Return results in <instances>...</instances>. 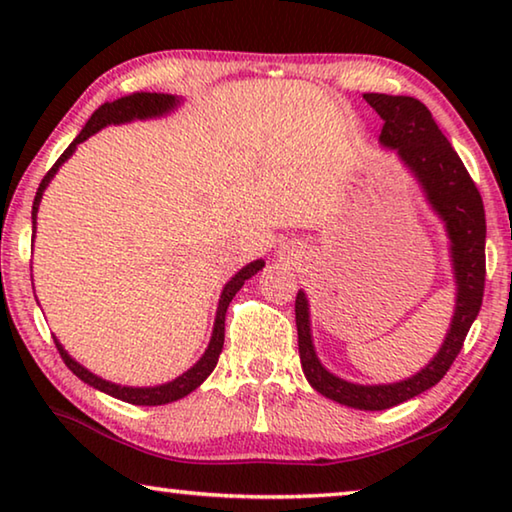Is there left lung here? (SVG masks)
Segmentation results:
<instances>
[{
  "label": "left lung",
  "instance_id": "1",
  "mask_svg": "<svg viewBox=\"0 0 512 512\" xmlns=\"http://www.w3.org/2000/svg\"><path fill=\"white\" fill-rule=\"evenodd\" d=\"M363 99L384 119L379 135L381 146L397 153L400 162L418 180L431 210L445 223L449 262L456 282L452 323L443 345L427 366L393 384H354L336 377L320 363L311 339L309 300L302 289L296 296V325L302 372L314 391L350 409L384 411L436 386L461 352L483 300L485 212L474 180L424 103L413 97L377 92L363 94Z\"/></svg>",
  "mask_w": 512,
  "mask_h": 512
}]
</instances>
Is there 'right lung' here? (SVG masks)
<instances>
[{
	"mask_svg": "<svg viewBox=\"0 0 512 512\" xmlns=\"http://www.w3.org/2000/svg\"><path fill=\"white\" fill-rule=\"evenodd\" d=\"M180 103H183V97H176V94H162V92H133L128 94V97H121L117 101H108L99 106L97 110L92 112V117L88 119V124L83 126V131L76 135V140L67 146L65 153L60 155L56 160L54 167L47 171V176L42 178V183L36 192V198H33V210H31V223H33V239H36V221H38V210H40V201H42V194H45V189L49 187L51 180L58 173V169L63 167V164L72 158V153L76 151V146L81 142L88 140L94 133H99L101 128H106L110 124H128V121H144V119H158L169 115V112L178 110ZM264 268V259H255V262L246 264L241 271H237L235 275L230 277L228 284H225L223 291H221V298H219V307H216V316H214V327H212V336H210V343H207V348L203 352V357L198 359L192 368L185 370L183 375H178L176 379L167 381V384H160V386H121V384H112V381L103 379L99 375H94L85 366H81L79 361L69 357V352L63 348V343H60L56 336H54V343L60 352V357H63L65 366L74 372L76 377L85 384L97 388V391L106 393L117 397L121 402H128V404H137V406H160V404H169V402H176V400H183L185 395H189L192 391H196L198 386L203 384V381L210 377V372L216 368V361H219V354L223 350V339H225V311H228V305L235 298V293L244 287V282L248 277L257 275L259 271Z\"/></svg>",
	"mask_w": 512,
	"mask_h": 512,
	"instance_id": "right-lung-1",
	"label": "right lung"
}]
</instances>
